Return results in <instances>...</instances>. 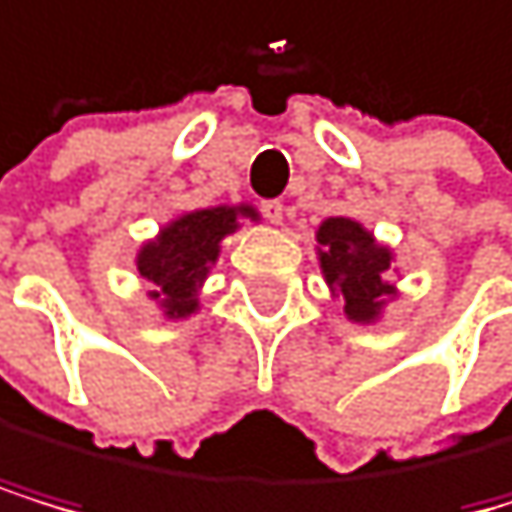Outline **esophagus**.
<instances>
[{"label": "esophagus", "mask_w": 512, "mask_h": 512, "mask_svg": "<svg viewBox=\"0 0 512 512\" xmlns=\"http://www.w3.org/2000/svg\"><path fill=\"white\" fill-rule=\"evenodd\" d=\"M262 215H266L272 224H281V221H285V205H281L278 199H266V202H262Z\"/></svg>", "instance_id": "1"}]
</instances>
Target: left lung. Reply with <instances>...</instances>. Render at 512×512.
I'll return each mask as SVG.
<instances>
[{
	"label": "left lung",
	"mask_w": 512,
	"mask_h": 512,
	"mask_svg": "<svg viewBox=\"0 0 512 512\" xmlns=\"http://www.w3.org/2000/svg\"><path fill=\"white\" fill-rule=\"evenodd\" d=\"M316 256L332 297L345 300V316L351 323H377L389 300L399 297L389 281L396 272V256L361 221L342 215L326 218L316 227Z\"/></svg>",
	"instance_id": "left-lung-1"
}]
</instances>
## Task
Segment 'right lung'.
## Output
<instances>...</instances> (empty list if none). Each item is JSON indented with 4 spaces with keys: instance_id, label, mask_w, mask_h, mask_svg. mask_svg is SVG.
Masks as SVG:
<instances>
[{
    "instance_id": "add662e5",
    "label": "right lung",
    "mask_w": 512,
    "mask_h": 512,
    "mask_svg": "<svg viewBox=\"0 0 512 512\" xmlns=\"http://www.w3.org/2000/svg\"><path fill=\"white\" fill-rule=\"evenodd\" d=\"M240 218L259 221L253 205H212L167 221L135 253V269L151 285L148 297L167 319H186L199 310V291L221 256V240L231 237Z\"/></svg>"
}]
</instances>
